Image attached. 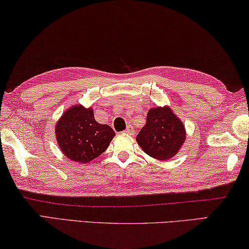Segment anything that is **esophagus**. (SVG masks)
Listing matches in <instances>:
<instances>
[{"instance_id":"esophagus-1","label":"esophagus","mask_w":249,"mask_h":249,"mask_svg":"<svg viewBox=\"0 0 249 249\" xmlns=\"http://www.w3.org/2000/svg\"><path fill=\"white\" fill-rule=\"evenodd\" d=\"M133 133H134V131L132 128H127V129H125V131H124V134H127V135H132Z\"/></svg>"}]
</instances>
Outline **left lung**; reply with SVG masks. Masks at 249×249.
I'll use <instances>...</instances> for the list:
<instances>
[{
    "label": "left lung",
    "mask_w": 249,
    "mask_h": 249,
    "mask_svg": "<svg viewBox=\"0 0 249 249\" xmlns=\"http://www.w3.org/2000/svg\"><path fill=\"white\" fill-rule=\"evenodd\" d=\"M185 140V125L167 105L149 108L146 124L136 136L141 148L159 160L173 159L179 152Z\"/></svg>",
    "instance_id": "8db88e82"
}]
</instances>
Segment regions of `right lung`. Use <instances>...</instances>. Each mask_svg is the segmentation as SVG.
<instances>
[{
	"mask_svg": "<svg viewBox=\"0 0 249 249\" xmlns=\"http://www.w3.org/2000/svg\"><path fill=\"white\" fill-rule=\"evenodd\" d=\"M115 133L94 117L92 107L75 104L62 114L55 125L58 147L69 160L80 164L89 163L108 147Z\"/></svg>",
	"mask_w": 249,
	"mask_h": 249,
	"instance_id": "right-lung-1",
	"label": "right lung"
}]
</instances>
